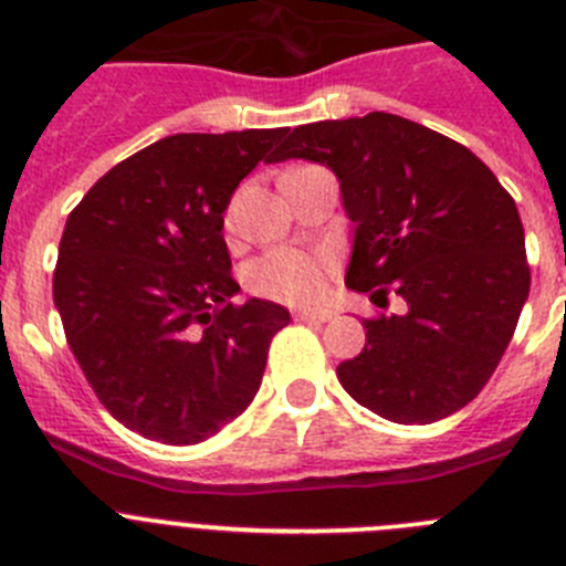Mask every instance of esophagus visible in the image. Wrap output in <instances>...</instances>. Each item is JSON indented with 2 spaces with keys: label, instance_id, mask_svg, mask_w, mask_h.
<instances>
[{
  "label": "esophagus",
  "instance_id": "obj_1",
  "mask_svg": "<svg viewBox=\"0 0 566 566\" xmlns=\"http://www.w3.org/2000/svg\"><path fill=\"white\" fill-rule=\"evenodd\" d=\"M295 321H307V324H324V321L333 318V310H295Z\"/></svg>",
  "mask_w": 566,
  "mask_h": 566
}]
</instances>
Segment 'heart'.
Masks as SVG:
<instances>
[{
    "label": "heart",
    "instance_id": "b5f03b06",
    "mask_svg": "<svg viewBox=\"0 0 566 566\" xmlns=\"http://www.w3.org/2000/svg\"><path fill=\"white\" fill-rule=\"evenodd\" d=\"M333 276V259L304 248H273L253 259L245 271L248 287L256 295L284 304H315L324 298Z\"/></svg>",
    "mask_w": 566,
    "mask_h": 566
}]
</instances>
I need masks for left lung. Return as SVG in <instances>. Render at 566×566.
Instances as JSON below:
<instances>
[{
  "label": "left lung",
  "mask_w": 566,
  "mask_h": 566,
  "mask_svg": "<svg viewBox=\"0 0 566 566\" xmlns=\"http://www.w3.org/2000/svg\"><path fill=\"white\" fill-rule=\"evenodd\" d=\"M333 169L355 222L346 287L397 293L338 366L349 395L391 422H434L480 395L516 329L531 268L516 202L480 157L389 112L295 126L273 163Z\"/></svg>",
  "instance_id": "left-lung-1"
}]
</instances>
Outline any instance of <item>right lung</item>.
I'll list each match as a JSON object with an SVG mask.
<instances>
[{
  "instance_id": "add662e5",
  "label": "right lung",
  "mask_w": 566,
  "mask_h": 566,
  "mask_svg": "<svg viewBox=\"0 0 566 566\" xmlns=\"http://www.w3.org/2000/svg\"><path fill=\"white\" fill-rule=\"evenodd\" d=\"M287 129L171 135L73 208L53 302L84 378L126 429L195 446L251 406L282 304H233L222 213Z\"/></svg>"
}]
</instances>
